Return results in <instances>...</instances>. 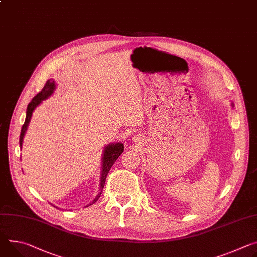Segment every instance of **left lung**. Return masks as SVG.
<instances>
[{
  "instance_id": "obj_1",
  "label": "left lung",
  "mask_w": 257,
  "mask_h": 257,
  "mask_svg": "<svg viewBox=\"0 0 257 257\" xmlns=\"http://www.w3.org/2000/svg\"><path fill=\"white\" fill-rule=\"evenodd\" d=\"M231 106H232V107H234V103H231Z\"/></svg>"
}]
</instances>
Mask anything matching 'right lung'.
I'll list each match as a JSON object with an SVG mask.
<instances>
[{
	"label": "right lung",
	"mask_w": 257,
	"mask_h": 257,
	"mask_svg": "<svg viewBox=\"0 0 257 257\" xmlns=\"http://www.w3.org/2000/svg\"><path fill=\"white\" fill-rule=\"evenodd\" d=\"M55 89H56V85H55L54 80L53 79L48 80L47 82H46V84H45L44 88L42 89V91L40 93H38V94L33 98V100L29 103L28 108H27L26 121H25V124H23V126L21 128L20 137H19L20 149L22 148L23 137H25V135H26V132H27V129H28L29 124L31 122V119H32V115H33L34 110L36 109L37 106H39L42 103L43 100H46L47 98H49L53 94V92H54ZM123 152H124V145L122 143L109 144V145H107L104 148L103 154H102V159H101L102 160V165H101L102 169H101V176H100V183H99V192H98V195L96 196V198L93 200L90 204H88L86 207H88L90 205H93L99 199V197H100V195L102 193V190H103V186H104V183H105V179H106L107 173L110 170L111 166L113 165V163L116 161V159L120 157V155Z\"/></svg>",
	"instance_id": "add662e5"
}]
</instances>
